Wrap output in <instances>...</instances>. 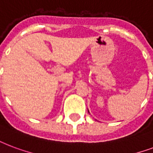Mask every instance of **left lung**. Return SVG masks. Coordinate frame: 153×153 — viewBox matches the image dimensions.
<instances>
[{
	"label": "left lung",
	"mask_w": 153,
	"mask_h": 153,
	"mask_svg": "<svg viewBox=\"0 0 153 153\" xmlns=\"http://www.w3.org/2000/svg\"><path fill=\"white\" fill-rule=\"evenodd\" d=\"M88 112H89V111H88Z\"/></svg>",
	"instance_id": "left-lung-1"
}]
</instances>
